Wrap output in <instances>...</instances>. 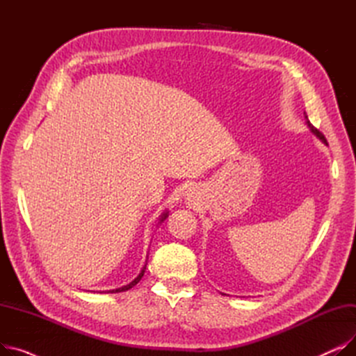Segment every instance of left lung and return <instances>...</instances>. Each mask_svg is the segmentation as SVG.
Listing matches in <instances>:
<instances>
[{"label": "left lung", "mask_w": 356, "mask_h": 356, "mask_svg": "<svg viewBox=\"0 0 356 356\" xmlns=\"http://www.w3.org/2000/svg\"><path fill=\"white\" fill-rule=\"evenodd\" d=\"M306 120H307V115H306ZM307 125L312 128V131H313V133L317 136V137H319V138H322V140H325V136L321 133V131L319 129H317V128H314L312 124H310V121L307 120Z\"/></svg>", "instance_id": "obj_1"}]
</instances>
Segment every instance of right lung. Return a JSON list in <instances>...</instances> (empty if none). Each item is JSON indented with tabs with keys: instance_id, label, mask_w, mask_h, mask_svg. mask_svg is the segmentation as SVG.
<instances>
[{
	"instance_id": "right-lung-1",
	"label": "right lung",
	"mask_w": 356,
	"mask_h": 356,
	"mask_svg": "<svg viewBox=\"0 0 356 356\" xmlns=\"http://www.w3.org/2000/svg\"><path fill=\"white\" fill-rule=\"evenodd\" d=\"M165 216H167V213H165V215L161 218V220H163V219H165ZM144 271H145V267L141 270V273L138 274V277L134 280V282H131L129 284H127V286H124V287H120V289H115V290H109L108 293H121V291H125V290L131 289V287H133V286H136V284L140 282V280H141V277L144 275Z\"/></svg>"
}]
</instances>
